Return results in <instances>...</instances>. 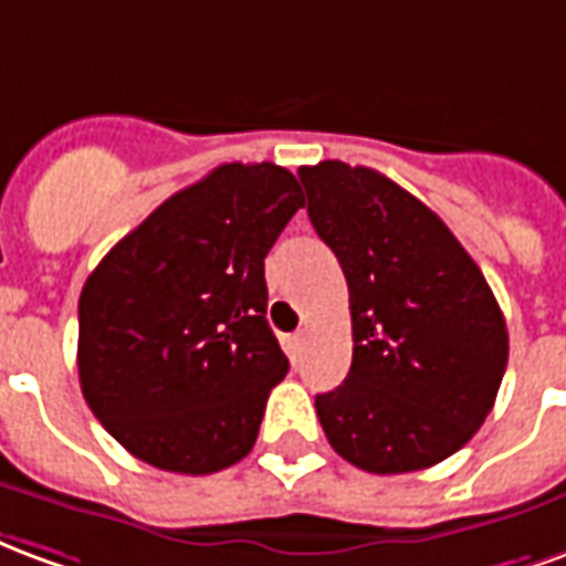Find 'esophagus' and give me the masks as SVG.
Masks as SVG:
<instances>
[{"mask_svg":"<svg viewBox=\"0 0 566 566\" xmlns=\"http://www.w3.org/2000/svg\"><path fill=\"white\" fill-rule=\"evenodd\" d=\"M304 344H307V334H304V332L289 334L286 340H283V346H286L289 358H298V356H301V349H304Z\"/></svg>","mask_w":566,"mask_h":566,"instance_id":"esophagus-1","label":"esophagus"}]
</instances>
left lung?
Listing matches in <instances>:
<instances>
[{
    "mask_svg": "<svg viewBox=\"0 0 566 566\" xmlns=\"http://www.w3.org/2000/svg\"><path fill=\"white\" fill-rule=\"evenodd\" d=\"M298 177L353 316L349 374L316 395L325 437L368 473L440 464L501 389L510 337L492 289L447 222L386 175L328 159Z\"/></svg>",
    "mask_w": 566,
    "mask_h": 566,
    "instance_id": "left-lung-1",
    "label": "left lung"
}]
</instances>
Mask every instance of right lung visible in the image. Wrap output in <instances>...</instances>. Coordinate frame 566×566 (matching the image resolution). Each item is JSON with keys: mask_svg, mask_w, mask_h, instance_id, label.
<instances>
[{"mask_svg": "<svg viewBox=\"0 0 566 566\" xmlns=\"http://www.w3.org/2000/svg\"><path fill=\"white\" fill-rule=\"evenodd\" d=\"M301 205L280 165H220L165 198L86 277L81 391L135 458L201 476L253 449L289 370L265 319V255Z\"/></svg>", "mask_w": 566, "mask_h": 566, "instance_id": "right-lung-1", "label": "right lung"}]
</instances>
